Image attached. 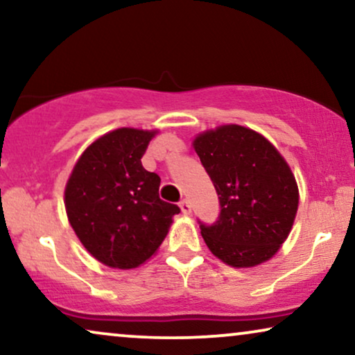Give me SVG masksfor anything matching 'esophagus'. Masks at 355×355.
<instances>
[{
    "label": "esophagus",
    "instance_id": "esophagus-1",
    "mask_svg": "<svg viewBox=\"0 0 355 355\" xmlns=\"http://www.w3.org/2000/svg\"><path fill=\"white\" fill-rule=\"evenodd\" d=\"M179 208H181V211L184 213V215H191L192 207H191V203H189V200H186V198L179 202Z\"/></svg>",
    "mask_w": 355,
    "mask_h": 355
}]
</instances>
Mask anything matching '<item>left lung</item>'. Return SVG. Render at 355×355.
Here are the masks:
<instances>
[{"label": "left lung", "mask_w": 355, "mask_h": 355, "mask_svg": "<svg viewBox=\"0 0 355 355\" xmlns=\"http://www.w3.org/2000/svg\"><path fill=\"white\" fill-rule=\"evenodd\" d=\"M192 147L221 205L215 225H200L211 254L232 268L273 259L299 207L297 182L283 155L257 130L239 124L203 130Z\"/></svg>", "instance_id": "obj_1"}]
</instances>
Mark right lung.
Masks as SVG:
<instances>
[{
	"label": "right lung",
	"mask_w": 355,
	"mask_h": 355,
	"mask_svg": "<svg viewBox=\"0 0 355 355\" xmlns=\"http://www.w3.org/2000/svg\"><path fill=\"white\" fill-rule=\"evenodd\" d=\"M158 129L119 128L94 140L64 189L69 225L85 250L110 268L132 270L157 254L179 207L159 198V176L140 158Z\"/></svg>",
	"instance_id": "obj_1"
}]
</instances>
